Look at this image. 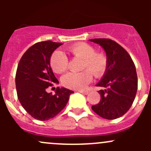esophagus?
<instances>
[{
  "label": "esophagus",
  "instance_id": "1",
  "mask_svg": "<svg viewBox=\"0 0 151 151\" xmlns=\"http://www.w3.org/2000/svg\"><path fill=\"white\" fill-rule=\"evenodd\" d=\"M78 92L80 93L83 94V95H87V94H88V91H78Z\"/></svg>",
  "mask_w": 151,
  "mask_h": 151
}]
</instances>
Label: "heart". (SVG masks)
Masks as SVG:
<instances>
[{"mask_svg":"<svg viewBox=\"0 0 151 151\" xmlns=\"http://www.w3.org/2000/svg\"><path fill=\"white\" fill-rule=\"evenodd\" d=\"M69 51L75 57L83 59L82 68L87 69L81 72H70L66 74L62 79L64 86L82 91L92 80V72L95 77H100L106 71L107 58L104 53L96 52L95 48L92 45L83 42L76 44L70 47ZM50 65L55 72L60 74L68 68V58L63 52L57 50L52 55Z\"/></svg>","mask_w":151,"mask_h":151,"instance_id":"1","label":"heart"}]
</instances>
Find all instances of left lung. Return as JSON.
<instances>
[{"instance_id":"left-lung-1","label":"left lung","mask_w":151,"mask_h":151,"mask_svg":"<svg viewBox=\"0 0 151 151\" xmlns=\"http://www.w3.org/2000/svg\"><path fill=\"white\" fill-rule=\"evenodd\" d=\"M90 42L103 48L107 58L106 71L96 86L101 100L92 109L101 118L113 120L123 116L132 106L137 91L136 68L129 53L111 39H93Z\"/></svg>"}]
</instances>
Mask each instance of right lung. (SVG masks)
Returning a JSON list of instances; mask_svg holds the SVG:
<instances>
[{"mask_svg": "<svg viewBox=\"0 0 151 151\" xmlns=\"http://www.w3.org/2000/svg\"><path fill=\"white\" fill-rule=\"evenodd\" d=\"M62 45L51 41L38 42L24 53L18 64L15 78L18 99L26 112L39 121L54 118L74 93L63 87H58L55 95L47 91L59 83L50 66V58Z\"/></svg>", "mask_w": 151, "mask_h": 151, "instance_id": "add662e5", "label": "right lung"}]
</instances>
